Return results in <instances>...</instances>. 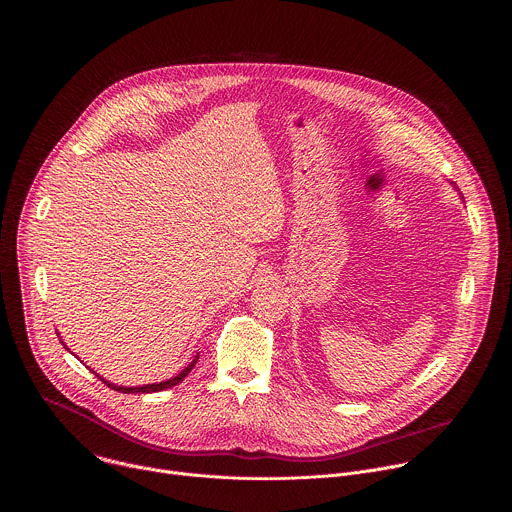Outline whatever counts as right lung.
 Instances as JSON below:
<instances>
[{"instance_id":"obj_1","label":"right lung","mask_w":512,"mask_h":512,"mask_svg":"<svg viewBox=\"0 0 512 512\" xmlns=\"http://www.w3.org/2000/svg\"><path fill=\"white\" fill-rule=\"evenodd\" d=\"M59 335V333H57ZM59 339H61V335H59ZM63 345H65V341H61ZM65 349H67V345H65ZM69 351V349H67ZM197 359H199V353L195 355V359L189 363V365L185 366L177 376H173V378H167V380H163V382H153V384H144V386H118V384H112L110 380H106L104 376H100L98 372H94L92 368V372L104 382V384H108L110 388H114V390H118V392H124V394H147V392H159V390H165V388H171V386H175V384H179L191 370H193V366L197 365Z\"/></svg>"}]
</instances>
